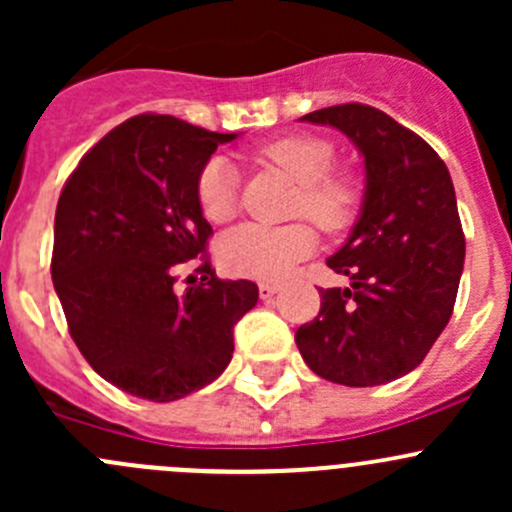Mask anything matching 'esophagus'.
<instances>
[{
	"mask_svg": "<svg viewBox=\"0 0 512 512\" xmlns=\"http://www.w3.org/2000/svg\"><path fill=\"white\" fill-rule=\"evenodd\" d=\"M280 292V285L277 282H260V297L262 299H270Z\"/></svg>",
	"mask_w": 512,
	"mask_h": 512,
	"instance_id": "esophagus-1",
	"label": "esophagus"
}]
</instances>
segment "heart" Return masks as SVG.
<instances>
[{"instance_id": "1", "label": "heart", "mask_w": 512, "mask_h": 512, "mask_svg": "<svg viewBox=\"0 0 512 512\" xmlns=\"http://www.w3.org/2000/svg\"><path fill=\"white\" fill-rule=\"evenodd\" d=\"M332 141L309 133L277 138L260 148V158L277 165L299 183L294 215H307L324 232H342L356 220L361 205L359 178L349 170H332ZM200 213L223 225L237 213V170L225 156L205 160L195 180ZM317 250V230L309 223H247L225 232L218 242V260L232 275L277 280L299 260Z\"/></svg>"}]
</instances>
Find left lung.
<instances>
[{
    "mask_svg": "<svg viewBox=\"0 0 512 512\" xmlns=\"http://www.w3.org/2000/svg\"><path fill=\"white\" fill-rule=\"evenodd\" d=\"M302 121L352 138L366 193L352 235L327 260L349 285L319 289V314L294 342L334 384L401 379L426 359L456 304L466 237L451 173L421 136L366 103L319 108Z\"/></svg>",
    "mask_w": 512,
    "mask_h": 512,
    "instance_id": "1",
    "label": "left lung"
}]
</instances>
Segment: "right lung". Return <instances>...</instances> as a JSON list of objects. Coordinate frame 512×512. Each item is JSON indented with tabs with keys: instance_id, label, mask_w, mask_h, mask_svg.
I'll return each mask as SVG.
<instances>
[{
	"instance_id": "right-lung-1",
	"label": "right lung",
	"mask_w": 512,
	"mask_h": 512,
	"mask_svg": "<svg viewBox=\"0 0 512 512\" xmlns=\"http://www.w3.org/2000/svg\"><path fill=\"white\" fill-rule=\"evenodd\" d=\"M235 138L141 113L108 131L61 190L51 280L79 352L126 394L165 404L208 386L257 304L255 282L220 280L210 267L213 227L195 195L205 160ZM188 259L201 282L180 293Z\"/></svg>"
}]
</instances>
